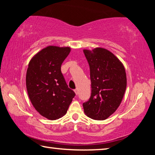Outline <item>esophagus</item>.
Listing matches in <instances>:
<instances>
[{
	"label": "esophagus",
	"instance_id": "34e87169",
	"mask_svg": "<svg viewBox=\"0 0 155 155\" xmlns=\"http://www.w3.org/2000/svg\"><path fill=\"white\" fill-rule=\"evenodd\" d=\"M74 93H75L76 95H78V89H74Z\"/></svg>",
	"mask_w": 155,
	"mask_h": 155
}]
</instances>
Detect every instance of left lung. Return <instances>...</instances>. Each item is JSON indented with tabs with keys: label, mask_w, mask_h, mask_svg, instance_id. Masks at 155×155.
<instances>
[{
	"label": "left lung",
	"mask_w": 155,
	"mask_h": 155,
	"mask_svg": "<svg viewBox=\"0 0 155 155\" xmlns=\"http://www.w3.org/2000/svg\"><path fill=\"white\" fill-rule=\"evenodd\" d=\"M90 68L91 94L83 103L84 112L94 120H105L117 110L127 87L124 66L113 53L97 47L83 49Z\"/></svg>",
	"instance_id": "1"
}]
</instances>
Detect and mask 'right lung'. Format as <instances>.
Instances as JSON below:
<instances>
[{"instance_id":"add662e5","label":"right lung","mask_w":155,"mask_h":155,"mask_svg":"<svg viewBox=\"0 0 155 155\" xmlns=\"http://www.w3.org/2000/svg\"><path fill=\"white\" fill-rule=\"evenodd\" d=\"M70 47L48 46L33 56L27 69L26 89L30 102L39 114L49 120L65 115L75 96L68 88L61 66Z\"/></svg>"}]
</instances>
